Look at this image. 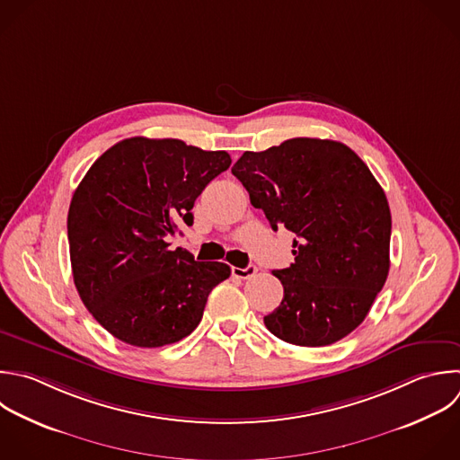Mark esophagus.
Wrapping results in <instances>:
<instances>
[{
	"instance_id": "esophagus-1",
	"label": "esophagus",
	"mask_w": 460,
	"mask_h": 460,
	"mask_svg": "<svg viewBox=\"0 0 460 460\" xmlns=\"http://www.w3.org/2000/svg\"><path fill=\"white\" fill-rule=\"evenodd\" d=\"M255 273H257V266H253V264H248L246 268H237V266L232 268V275L237 279H250Z\"/></svg>"
}]
</instances>
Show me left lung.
<instances>
[{
    "label": "left lung",
    "instance_id": "8db88e82",
    "mask_svg": "<svg viewBox=\"0 0 460 460\" xmlns=\"http://www.w3.org/2000/svg\"><path fill=\"white\" fill-rule=\"evenodd\" d=\"M271 228L295 234L280 305L264 316L277 338L331 345L367 316L390 268L386 196L363 160L334 140L291 138L232 167Z\"/></svg>",
    "mask_w": 460,
    "mask_h": 460
}]
</instances>
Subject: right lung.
<instances>
[{"label": "right lung", "mask_w": 460, "mask_h": 460, "mask_svg": "<svg viewBox=\"0 0 460 460\" xmlns=\"http://www.w3.org/2000/svg\"><path fill=\"white\" fill-rule=\"evenodd\" d=\"M230 164L226 151L133 137L110 147L79 183L68 210L74 282L115 338L164 347L201 322L230 266L169 250L167 237L192 226L196 198Z\"/></svg>", "instance_id": "add662e5"}]
</instances>
